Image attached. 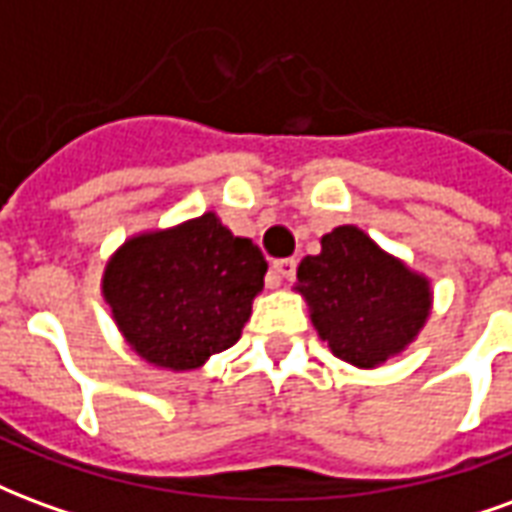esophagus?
Segmentation results:
<instances>
[{
	"label": "esophagus",
	"instance_id": "34e87169",
	"mask_svg": "<svg viewBox=\"0 0 512 512\" xmlns=\"http://www.w3.org/2000/svg\"><path fill=\"white\" fill-rule=\"evenodd\" d=\"M274 274H277L279 279H293L296 277V260L293 257H282V260H274Z\"/></svg>",
	"mask_w": 512,
	"mask_h": 512
}]
</instances>
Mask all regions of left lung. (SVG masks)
Segmentation results:
<instances>
[{"instance_id":"8db88e82","label":"left lung","mask_w":512,"mask_h":512,"mask_svg":"<svg viewBox=\"0 0 512 512\" xmlns=\"http://www.w3.org/2000/svg\"><path fill=\"white\" fill-rule=\"evenodd\" d=\"M299 290L332 354L356 367L400 354L430 312L428 279L381 252L354 224L321 238V255L299 266Z\"/></svg>"}]
</instances>
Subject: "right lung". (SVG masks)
Wrapping results in <instances>:
<instances>
[{
	"label": "right lung",
	"mask_w": 512,
	"mask_h": 512,
	"mask_svg": "<svg viewBox=\"0 0 512 512\" xmlns=\"http://www.w3.org/2000/svg\"><path fill=\"white\" fill-rule=\"evenodd\" d=\"M266 257L216 213L136 235L106 263L104 299L150 365L194 370L238 343L263 290Z\"/></svg>",
	"instance_id": "add662e5"
}]
</instances>
